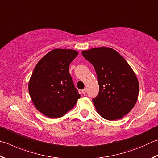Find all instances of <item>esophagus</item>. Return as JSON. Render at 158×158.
I'll list each match as a JSON object with an SVG mask.
<instances>
[{
    "label": "esophagus",
    "mask_w": 158,
    "mask_h": 158,
    "mask_svg": "<svg viewBox=\"0 0 158 158\" xmlns=\"http://www.w3.org/2000/svg\"><path fill=\"white\" fill-rule=\"evenodd\" d=\"M81 92H82V93L84 94H85V93H86V92H87V89L86 88H84V90H81Z\"/></svg>",
    "instance_id": "1"
}]
</instances>
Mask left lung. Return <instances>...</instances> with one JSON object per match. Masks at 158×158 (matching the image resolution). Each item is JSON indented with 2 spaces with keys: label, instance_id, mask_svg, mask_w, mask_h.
<instances>
[{
  "label": "left lung",
  "instance_id": "1",
  "mask_svg": "<svg viewBox=\"0 0 158 158\" xmlns=\"http://www.w3.org/2000/svg\"><path fill=\"white\" fill-rule=\"evenodd\" d=\"M82 55L96 71L99 92L93 99L97 112L107 120L122 119L135 105L139 82L127 61L110 48H94Z\"/></svg>",
  "mask_w": 158,
  "mask_h": 158
}]
</instances>
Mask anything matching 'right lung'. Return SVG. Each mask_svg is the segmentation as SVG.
<instances>
[{"label":"right lung","mask_w":158,"mask_h":158,"mask_svg":"<svg viewBox=\"0 0 158 158\" xmlns=\"http://www.w3.org/2000/svg\"><path fill=\"white\" fill-rule=\"evenodd\" d=\"M77 55L74 50L54 49L34 68L28 90L34 106L46 117H63L81 97L69 73L70 64Z\"/></svg>","instance_id":"add662e5"}]
</instances>
